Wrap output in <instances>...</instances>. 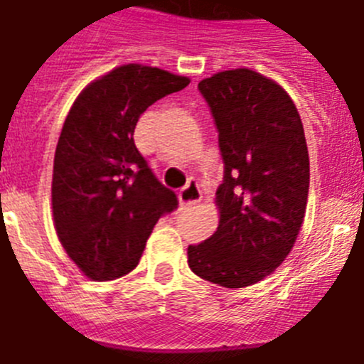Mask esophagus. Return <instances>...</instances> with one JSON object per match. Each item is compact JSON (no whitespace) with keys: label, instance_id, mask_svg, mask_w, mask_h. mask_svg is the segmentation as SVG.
Segmentation results:
<instances>
[{"label":"esophagus","instance_id":"1","mask_svg":"<svg viewBox=\"0 0 364 364\" xmlns=\"http://www.w3.org/2000/svg\"><path fill=\"white\" fill-rule=\"evenodd\" d=\"M200 200H201L200 185H198V181L191 179V181L186 183L185 188L179 192V203H181L183 207H191V205L200 203Z\"/></svg>","mask_w":364,"mask_h":364}]
</instances>
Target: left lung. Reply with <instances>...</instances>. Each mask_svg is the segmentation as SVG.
I'll use <instances>...</instances> for the list:
<instances>
[{
	"mask_svg": "<svg viewBox=\"0 0 364 364\" xmlns=\"http://www.w3.org/2000/svg\"><path fill=\"white\" fill-rule=\"evenodd\" d=\"M198 90L218 129L223 183L216 192L220 225L188 245V265L223 287L251 286L286 260L304 221V128L289 95L251 69L216 73Z\"/></svg>",
	"mask_w": 364,
	"mask_h": 364,
	"instance_id": "obj_1",
	"label": "left lung"
}]
</instances>
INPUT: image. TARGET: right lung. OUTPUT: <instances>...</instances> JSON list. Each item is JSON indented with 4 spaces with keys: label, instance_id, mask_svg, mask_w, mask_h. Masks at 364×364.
Masks as SVG:
<instances>
[{
    "label": "right lung",
    "instance_id": "obj_1",
    "mask_svg": "<svg viewBox=\"0 0 364 364\" xmlns=\"http://www.w3.org/2000/svg\"><path fill=\"white\" fill-rule=\"evenodd\" d=\"M188 82L150 65H121L91 82L69 109L55 151L53 218L86 277L102 282L129 273L159 218L178 208L134 132L148 106Z\"/></svg>",
    "mask_w": 364,
    "mask_h": 364
}]
</instances>
